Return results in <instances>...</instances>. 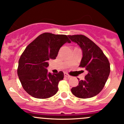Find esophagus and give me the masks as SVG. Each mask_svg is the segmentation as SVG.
Wrapping results in <instances>:
<instances>
[{"instance_id":"1","label":"esophagus","mask_w":124,"mask_h":124,"mask_svg":"<svg viewBox=\"0 0 124 124\" xmlns=\"http://www.w3.org/2000/svg\"><path fill=\"white\" fill-rule=\"evenodd\" d=\"M64 76L66 78H70V77H71V76H70V75H68V74L67 73H66V72L64 73Z\"/></svg>"}]
</instances>
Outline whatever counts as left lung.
Here are the masks:
<instances>
[{"label":"left lung","instance_id":"left-lung-1","mask_svg":"<svg viewBox=\"0 0 124 124\" xmlns=\"http://www.w3.org/2000/svg\"><path fill=\"white\" fill-rule=\"evenodd\" d=\"M83 52L79 66L87 71L84 80H79L77 87L71 88L74 96L87 99L96 96L102 90L110 74V63L103 52L93 41L83 35L68 36Z\"/></svg>","mask_w":124,"mask_h":124}]
</instances>
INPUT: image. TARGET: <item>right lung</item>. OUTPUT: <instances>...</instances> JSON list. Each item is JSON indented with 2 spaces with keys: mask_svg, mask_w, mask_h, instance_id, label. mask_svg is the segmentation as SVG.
I'll return each instance as SVG.
<instances>
[{
  "mask_svg": "<svg viewBox=\"0 0 124 124\" xmlns=\"http://www.w3.org/2000/svg\"><path fill=\"white\" fill-rule=\"evenodd\" d=\"M71 41L66 35L49 32L40 34L25 49L18 62V75L23 88L37 99H47L58 91V83L62 80V71L57 74L47 72L48 61L54 59L60 48Z\"/></svg>",
  "mask_w": 124,
  "mask_h": 124,
  "instance_id": "right-lung-1",
  "label": "right lung"
}]
</instances>
